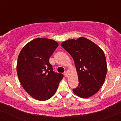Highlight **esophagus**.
<instances>
[{"label":"esophagus","mask_w":121,"mask_h":121,"mask_svg":"<svg viewBox=\"0 0 121 121\" xmlns=\"http://www.w3.org/2000/svg\"><path fill=\"white\" fill-rule=\"evenodd\" d=\"M64 76H65V77H68V72L67 71H65L64 72Z\"/></svg>","instance_id":"1"}]
</instances>
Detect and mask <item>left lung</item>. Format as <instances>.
<instances>
[{"mask_svg":"<svg viewBox=\"0 0 121 121\" xmlns=\"http://www.w3.org/2000/svg\"><path fill=\"white\" fill-rule=\"evenodd\" d=\"M61 46L73 58L78 75L79 84L73 93L83 98L91 97L99 91L106 78L108 68L104 51L84 37L66 40Z\"/></svg>","mask_w":121,"mask_h":121,"instance_id":"left-lung-1","label":"left lung"}]
</instances>
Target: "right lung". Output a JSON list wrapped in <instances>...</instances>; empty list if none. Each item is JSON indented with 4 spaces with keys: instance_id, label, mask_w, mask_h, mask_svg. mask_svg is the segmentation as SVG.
I'll use <instances>...</instances> for the list:
<instances>
[{
    "instance_id": "right-lung-1",
    "label": "right lung",
    "mask_w": 121,
    "mask_h": 121,
    "mask_svg": "<svg viewBox=\"0 0 121 121\" xmlns=\"http://www.w3.org/2000/svg\"><path fill=\"white\" fill-rule=\"evenodd\" d=\"M59 44L47 38L35 39L21 50L17 61V74L25 91L39 101L49 99L55 94L64 77L55 73L49 57Z\"/></svg>"
}]
</instances>
